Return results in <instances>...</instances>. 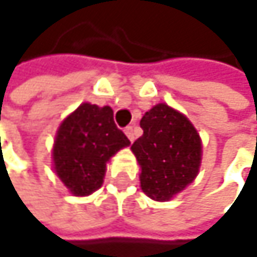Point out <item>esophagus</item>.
<instances>
[{"label":"esophagus","instance_id":"obj_1","mask_svg":"<svg viewBox=\"0 0 257 257\" xmlns=\"http://www.w3.org/2000/svg\"><path fill=\"white\" fill-rule=\"evenodd\" d=\"M124 134H126V137H127V139H130V142H131V143L136 140V136H134V127H133V126H127L126 130H124Z\"/></svg>","mask_w":257,"mask_h":257}]
</instances>
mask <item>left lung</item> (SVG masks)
<instances>
[{"mask_svg": "<svg viewBox=\"0 0 257 257\" xmlns=\"http://www.w3.org/2000/svg\"><path fill=\"white\" fill-rule=\"evenodd\" d=\"M140 126L143 136L134 142L131 151L142 167V190L152 200H170L199 173L200 136L182 112L166 103L149 109Z\"/></svg>", "mask_w": 257, "mask_h": 257, "instance_id": "8db88e82", "label": "left lung"}]
</instances>
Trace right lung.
<instances>
[{
  "instance_id": "add662e5",
  "label": "right lung",
  "mask_w": 257,
  "mask_h": 257,
  "mask_svg": "<svg viewBox=\"0 0 257 257\" xmlns=\"http://www.w3.org/2000/svg\"><path fill=\"white\" fill-rule=\"evenodd\" d=\"M130 145L109 106L81 103L57 131L54 170L73 196H88L100 188L109 158Z\"/></svg>"
}]
</instances>
